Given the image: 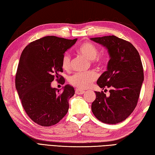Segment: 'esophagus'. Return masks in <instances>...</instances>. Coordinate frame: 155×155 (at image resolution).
Masks as SVG:
<instances>
[{
  "label": "esophagus",
  "instance_id": "obj_1",
  "mask_svg": "<svg viewBox=\"0 0 155 155\" xmlns=\"http://www.w3.org/2000/svg\"><path fill=\"white\" fill-rule=\"evenodd\" d=\"M75 92L77 94H82L84 93V91L82 90V89H79V88H77V89L75 90Z\"/></svg>",
  "mask_w": 155,
  "mask_h": 155
}]
</instances>
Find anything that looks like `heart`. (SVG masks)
Segmentation results:
<instances>
[{
  "instance_id": "b5f03b06",
  "label": "heart",
  "mask_w": 155,
  "mask_h": 155,
  "mask_svg": "<svg viewBox=\"0 0 155 155\" xmlns=\"http://www.w3.org/2000/svg\"><path fill=\"white\" fill-rule=\"evenodd\" d=\"M78 52L88 60L93 61L98 55V49L91 42H84L78 48ZM98 62H101L100 58L95 59ZM71 57L68 54H64L62 59V67L64 70L68 71L71 68ZM97 74L94 72H89L87 73H75L71 76L68 81L72 85L81 89H84L90 87L91 83L96 80Z\"/></svg>"
}]
</instances>
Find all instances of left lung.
<instances>
[{
	"instance_id": "left-lung-1",
	"label": "left lung",
	"mask_w": 155,
	"mask_h": 155,
	"mask_svg": "<svg viewBox=\"0 0 155 155\" xmlns=\"http://www.w3.org/2000/svg\"><path fill=\"white\" fill-rule=\"evenodd\" d=\"M107 49L110 60L107 71L98 78L97 84L104 89L110 88V95L95 91L96 98L91 105L98 120L117 124L130 116L135 108L144 81L142 62L139 52L127 41L116 36L91 38Z\"/></svg>"
}]
</instances>
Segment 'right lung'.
I'll list each match as a JSON object with an SVG mask.
<instances>
[{"instance_id": "add662e5", "label": "right lung", "mask_w": 155, "mask_h": 155, "mask_svg": "<svg viewBox=\"0 0 155 155\" xmlns=\"http://www.w3.org/2000/svg\"><path fill=\"white\" fill-rule=\"evenodd\" d=\"M77 41L47 36L28 44L20 57L16 89L26 113L41 126L57 124L67 113L74 88L67 84L57 91L51 83L57 78L64 83L62 59Z\"/></svg>"}]
</instances>
